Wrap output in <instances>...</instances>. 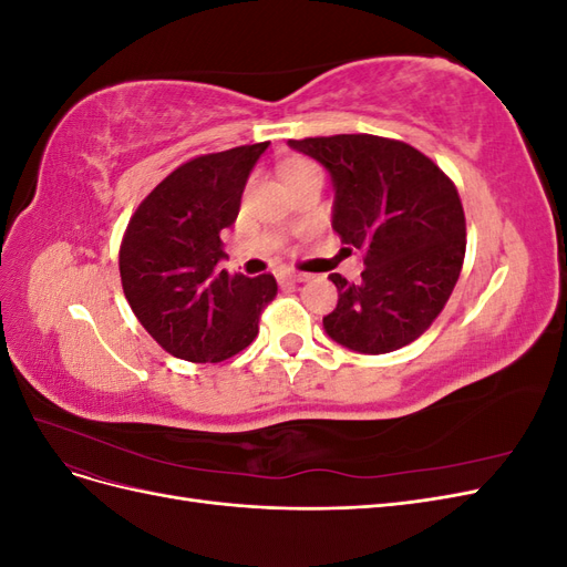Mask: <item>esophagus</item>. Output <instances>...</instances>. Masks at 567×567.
<instances>
[{"instance_id": "esophagus-1", "label": "esophagus", "mask_w": 567, "mask_h": 567, "mask_svg": "<svg viewBox=\"0 0 567 567\" xmlns=\"http://www.w3.org/2000/svg\"><path fill=\"white\" fill-rule=\"evenodd\" d=\"M310 277H307V274H300V271H286V274H281L279 277V284L281 286H286V284H302V281H307Z\"/></svg>"}]
</instances>
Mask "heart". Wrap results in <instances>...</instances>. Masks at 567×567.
Listing matches in <instances>:
<instances>
[{"instance_id":"heart-1","label":"heart","mask_w":567,"mask_h":567,"mask_svg":"<svg viewBox=\"0 0 567 567\" xmlns=\"http://www.w3.org/2000/svg\"><path fill=\"white\" fill-rule=\"evenodd\" d=\"M305 175H321V169L315 161H307V158H290L281 165V179L290 182V179H298Z\"/></svg>"}]
</instances>
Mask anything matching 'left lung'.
I'll list each match as a JSON object with an SVG mask.
<instances>
[{"mask_svg":"<svg viewBox=\"0 0 567 567\" xmlns=\"http://www.w3.org/2000/svg\"><path fill=\"white\" fill-rule=\"evenodd\" d=\"M331 173L333 229L364 255L362 277L331 274L336 310L323 329L342 348L385 354L414 342L447 305L466 255V217L454 182L398 140L336 134L288 140Z\"/></svg>","mask_w":567,"mask_h":567,"instance_id":"1","label":"left lung"}]
</instances>
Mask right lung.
Returning a JSON list of instances; mask_svg holds the SVG:
<instances>
[{"label": "right lung", "instance_id": "right-lung-1", "mask_svg": "<svg viewBox=\"0 0 567 567\" xmlns=\"http://www.w3.org/2000/svg\"><path fill=\"white\" fill-rule=\"evenodd\" d=\"M269 142L192 158L140 203L120 244V279L140 323L186 362H225L260 331L277 296L271 274L219 269L221 229L236 221L250 169Z\"/></svg>", "mask_w": 567, "mask_h": 567}]
</instances>
